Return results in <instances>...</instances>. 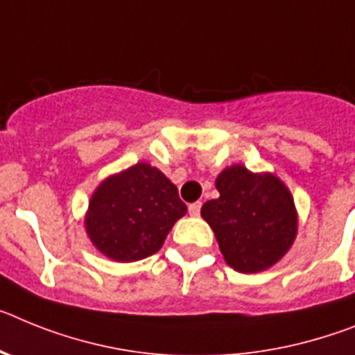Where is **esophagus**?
Here are the masks:
<instances>
[{"instance_id": "esophagus-1", "label": "esophagus", "mask_w": 355, "mask_h": 355, "mask_svg": "<svg viewBox=\"0 0 355 355\" xmlns=\"http://www.w3.org/2000/svg\"><path fill=\"white\" fill-rule=\"evenodd\" d=\"M200 209H202V202H195L189 205V214L191 216H200Z\"/></svg>"}]
</instances>
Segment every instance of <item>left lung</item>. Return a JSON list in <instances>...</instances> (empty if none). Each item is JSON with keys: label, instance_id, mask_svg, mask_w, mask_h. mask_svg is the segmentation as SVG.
Masks as SVG:
<instances>
[{"label": "left lung", "instance_id": "1", "mask_svg": "<svg viewBox=\"0 0 355 355\" xmlns=\"http://www.w3.org/2000/svg\"><path fill=\"white\" fill-rule=\"evenodd\" d=\"M220 196L202 205L225 263L241 273H259L289 252L298 232L291 191L273 173H252L243 164L216 177Z\"/></svg>", "mask_w": 355, "mask_h": 355}]
</instances>
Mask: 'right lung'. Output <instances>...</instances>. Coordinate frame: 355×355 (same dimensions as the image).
<instances>
[{"label":"right lung","instance_id":"1","mask_svg":"<svg viewBox=\"0 0 355 355\" xmlns=\"http://www.w3.org/2000/svg\"><path fill=\"white\" fill-rule=\"evenodd\" d=\"M186 212L173 182L152 164L137 162L94 189L85 212V232L105 257L134 263L157 254Z\"/></svg>","mask_w":355,"mask_h":355}]
</instances>
